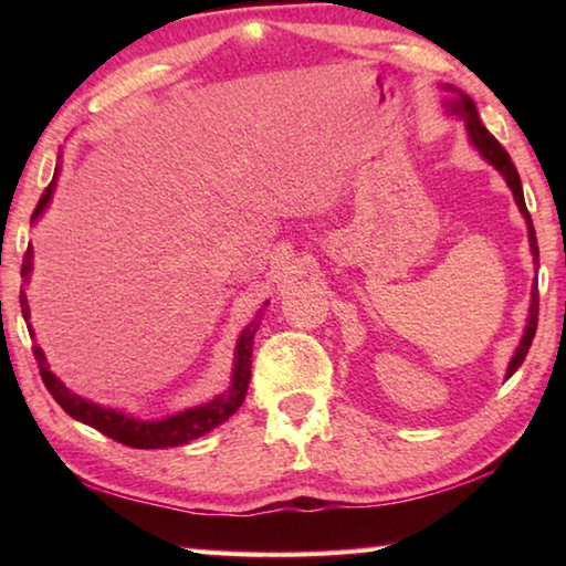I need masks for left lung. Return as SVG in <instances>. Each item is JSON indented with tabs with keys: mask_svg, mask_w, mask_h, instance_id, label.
I'll list each match as a JSON object with an SVG mask.
<instances>
[{
	"mask_svg": "<svg viewBox=\"0 0 566 566\" xmlns=\"http://www.w3.org/2000/svg\"><path fill=\"white\" fill-rule=\"evenodd\" d=\"M454 109L462 112V117L467 119V129H469V139H472V145L479 149V155H482L490 165H494L496 169L502 171L506 185H510L512 195L516 199V207L522 209V214L526 219V224H530V244H532V254L536 264H539V247H536V234H534V224H532V217L530 212H526V205H524V191H522V179H520V171H516L512 157L506 155V149L496 142L490 132H486V127L482 124V119H479L476 114V107L474 102L467 97V94H459V104ZM536 319H539V290H536V284L532 286V306H530V322H526V329H524V337L520 342V347H516L514 357L510 361V369H506V377H512L516 369L522 367V361L526 357V352H530L532 347V339L536 334Z\"/></svg>",
	"mask_w": 566,
	"mask_h": 566,
	"instance_id": "obj_1",
	"label": "left lung"
}]
</instances>
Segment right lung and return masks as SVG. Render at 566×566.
<instances>
[{"label":"right lung","instance_id":"add662e5","mask_svg":"<svg viewBox=\"0 0 566 566\" xmlns=\"http://www.w3.org/2000/svg\"><path fill=\"white\" fill-rule=\"evenodd\" d=\"M54 177H56V171H54ZM52 189H54V179L50 181V187L42 191L40 202H36V209H34V217L42 214V209L46 207V202H50V197H52ZM30 272H32V247H27L24 260H22L24 280L30 276ZM19 302H22V314L27 319L30 317V310H27L24 292H19ZM260 317H262V312L256 314V319L249 324V327L242 332V337H239L232 389H229L224 397H217L212 405L187 409L177 417H169L161 421H137L127 415H122V411L102 409L97 405H92V401H84L82 397H76L74 391L66 389L62 381L52 375L50 367H46V359H44L40 347H34V359H36V364H40V375H42L46 391H50L56 405H60L70 417L94 427L104 437L114 439V442L127 444L134 449L179 447V444L191 442V439L207 434L209 429L222 424V421H227L239 407H242L249 377H252V337L256 332L254 327L260 324Z\"/></svg>","mask_w":566,"mask_h":566}]
</instances>
